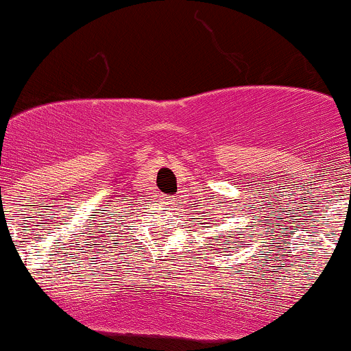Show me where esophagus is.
Listing matches in <instances>:
<instances>
[{
    "label": "esophagus",
    "instance_id": "34e87169",
    "mask_svg": "<svg viewBox=\"0 0 351 351\" xmlns=\"http://www.w3.org/2000/svg\"><path fill=\"white\" fill-rule=\"evenodd\" d=\"M165 204L168 205V206H173V205H175V200H173V198H169V200H166Z\"/></svg>",
    "mask_w": 351,
    "mask_h": 351
}]
</instances>
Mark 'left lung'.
<instances>
[{
  "label": "left lung",
  "mask_w": 351,
  "mask_h": 351,
  "mask_svg": "<svg viewBox=\"0 0 351 351\" xmlns=\"http://www.w3.org/2000/svg\"><path fill=\"white\" fill-rule=\"evenodd\" d=\"M242 234H243V232L241 230V232H239V234H237V235H242ZM222 239H223V235H222ZM225 243H228V241H225ZM230 249H232V247H230Z\"/></svg>",
  "instance_id": "1"
}]
</instances>
